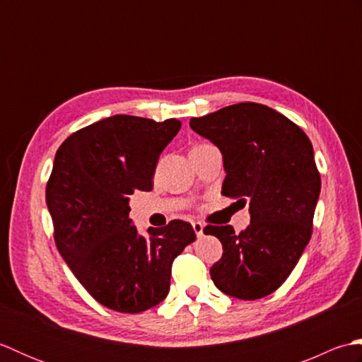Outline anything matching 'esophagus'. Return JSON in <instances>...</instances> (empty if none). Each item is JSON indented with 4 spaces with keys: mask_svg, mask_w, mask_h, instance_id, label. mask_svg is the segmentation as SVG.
Listing matches in <instances>:
<instances>
[{
    "mask_svg": "<svg viewBox=\"0 0 362 362\" xmlns=\"http://www.w3.org/2000/svg\"><path fill=\"white\" fill-rule=\"evenodd\" d=\"M193 228H194L197 238L204 236V224H202V222H193Z\"/></svg>",
    "mask_w": 362,
    "mask_h": 362,
    "instance_id": "1",
    "label": "esophagus"
}]
</instances>
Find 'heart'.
Instances as JSON below:
<instances>
[{
	"label": "heart",
	"mask_w": 362,
	"mask_h": 362,
	"mask_svg": "<svg viewBox=\"0 0 362 362\" xmlns=\"http://www.w3.org/2000/svg\"><path fill=\"white\" fill-rule=\"evenodd\" d=\"M199 146H204V144H199ZM199 146H194V148H199Z\"/></svg>",
	"instance_id": "1"
}]
</instances>
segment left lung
<instances>
[{"instance_id": "1", "label": "left lung", "mask_w": 362, "mask_h": 362, "mask_svg": "<svg viewBox=\"0 0 362 362\" xmlns=\"http://www.w3.org/2000/svg\"><path fill=\"white\" fill-rule=\"evenodd\" d=\"M189 127L216 144L224 160L222 194L249 204L250 226L204 228L222 243L221 259L210 269L213 283L227 296L257 300L288 279L310 243L320 194V175L310 138L271 107L228 105Z\"/></svg>"}]
</instances>
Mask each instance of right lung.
<instances>
[{"instance_id": "right-lung-1", "label": "right lung", "mask_w": 362, "mask_h": 362, "mask_svg": "<svg viewBox=\"0 0 362 362\" xmlns=\"http://www.w3.org/2000/svg\"><path fill=\"white\" fill-rule=\"evenodd\" d=\"M182 127L115 115L62 143L46 185L54 240L90 296L113 311L136 314L166 298L171 266L196 240L191 224L171 221L138 233L129 196L151 191L160 153Z\"/></svg>"}]
</instances>
